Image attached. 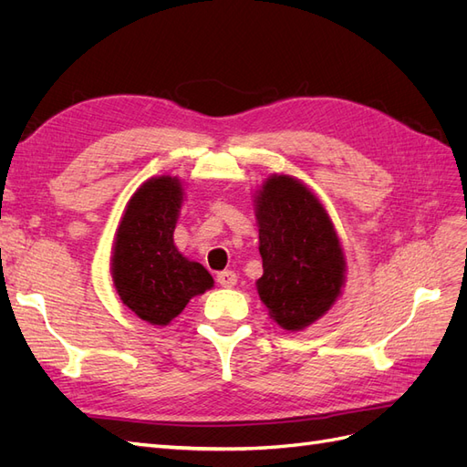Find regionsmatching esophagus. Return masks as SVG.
I'll return each mask as SVG.
<instances>
[{
  "instance_id": "obj_1",
  "label": "esophagus",
  "mask_w": 467,
  "mask_h": 467,
  "mask_svg": "<svg viewBox=\"0 0 467 467\" xmlns=\"http://www.w3.org/2000/svg\"><path fill=\"white\" fill-rule=\"evenodd\" d=\"M216 280H218V285H220V286H223V288H232V286H235L237 275H235L234 271H222V273H218Z\"/></svg>"
}]
</instances>
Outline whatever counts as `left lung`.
Here are the masks:
<instances>
[{"label": "left lung", "mask_w": 467, "mask_h": 467, "mask_svg": "<svg viewBox=\"0 0 467 467\" xmlns=\"http://www.w3.org/2000/svg\"><path fill=\"white\" fill-rule=\"evenodd\" d=\"M255 214L263 259L259 296L282 329L300 331L341 294V244L321 202L288 175L265 181Z\"/></svg>", "instance_id": "obj_1"}]
</instances>
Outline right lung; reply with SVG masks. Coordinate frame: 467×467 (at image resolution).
<instances>
[{
    "label": "right lung",
    "mask_w": 467,
    "mask_h": 467,
    "mask_svg": "<svg viewBox=\"0 0 467 467\" xmlns=\"http://www.w3.org/2000/svg\"><path fill=\"white\" fill-rule=\"evenodd\" d=\"M181 201L177 177L146 181L124 210L112 249V280L122 304L151 325H167L192 296L214 286L206 268L173 244Z\"/></svg>",
    "instance_id": "right-lung-1"
}]
</instances>
